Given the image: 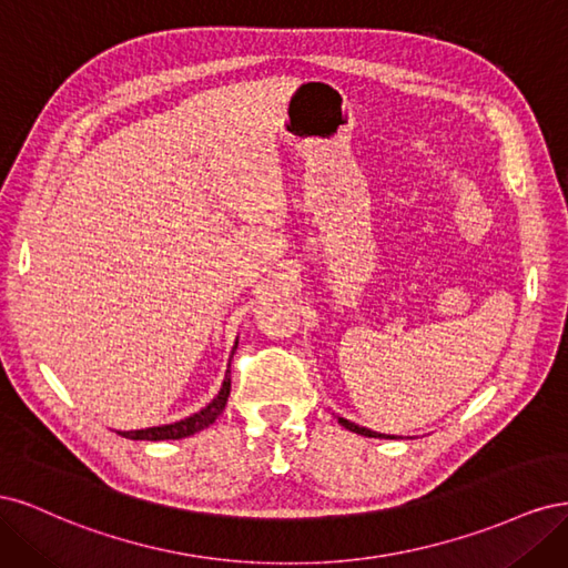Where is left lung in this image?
<instances>
[{
    "label": "left lung",
    "instance_id": "obj_1",
    "mask_svg": "<svg viewBox=\"0 0 568 568\" xmlns=\"http://www.w3.org/2000/svg\"><path fill=\"white\" fill-rule=\"evenodd\" d=\"M336 419H338V424H341V426H346L348 432L359 434V436H367V438H395V436H386V434L369 432V428H365V426H357V424H353V422H348V419H343V417H336Z\"/></svg>",
    "mask_w": 568,
    "mask_h": 568
}]
</instances>
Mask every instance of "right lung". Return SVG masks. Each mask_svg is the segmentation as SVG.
Instances as JSON below:
<instances>
[{"label":"right lung","instance_id":"add662e5","mask_svg":"<svg viewBox=\"0 0 568 568\" xmlns=\"http://www.w3.org/2000/svg\"><path fill=\"white\" fill-rule=\"evenodd\" d=\"M236 343H234V348H232V355L236 351ZM230 388H232V379H230V367H227L225 382H222L220 393L201 412H196V415L186 417V419H180L175 424L140 428V432H118V434L123 436V438H130V440H180V438H186V436H194V434L203 432V428H209L222 415V409H225L227 398H230Z\"/></svg>","mask_w":568,"mask_h":568}]
</instances>
